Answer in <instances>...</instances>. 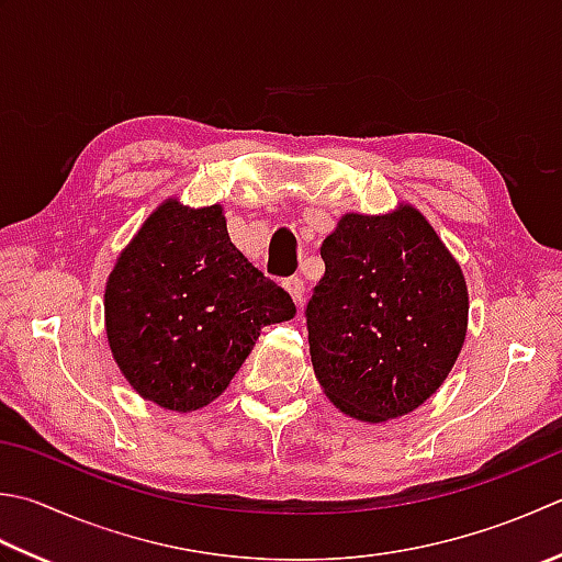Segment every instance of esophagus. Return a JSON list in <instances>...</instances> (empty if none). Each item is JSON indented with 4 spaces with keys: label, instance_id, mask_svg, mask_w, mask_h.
I'll return each mask as SVG.
<instances>
[{
    "label": "esophagus",
    "instance_id": "1",
    "mask_svg": "<svg viewBox=\"0 0 562 562\" xmlns=\"http://www.w3.org/2000/svg\"><path fill=\"white\" fill-rule=\"evenodd\" d=\"M284 290L290 292V296H292L296 306H302V304H304V282H302L300 278H290V280H284Z\"/></svg>",
    "mask_w": 562,
    "mask_h": 562
}]
</instances>
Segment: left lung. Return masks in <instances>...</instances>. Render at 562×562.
Returning <instances> with one entry per match:
<instances>
[{
	"label": "left lung",
	"mask_w": 562,
	"mask_h": 562,
	"mask_svg": "<svg viewBox=\"0 0 562 562\" xmlns=\"http://www.w3.org/2000/svg\"><path fill=\"white\" fill-rule=\"evenodd\" d=\"M326 266L306 331L316 380L360 422L422 406L456 366L468 331L465 278L414 206L346 214L322 244Z\"/></svg>",
	"instance_id": "1"
}]
</instances>
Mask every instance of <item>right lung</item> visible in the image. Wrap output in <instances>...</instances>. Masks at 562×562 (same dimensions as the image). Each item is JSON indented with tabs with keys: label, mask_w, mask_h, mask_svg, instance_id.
I'll return each mask as SVG.
<instances>
[{
	"label": "right lung",
	"mask_w": 562,
	"mask_h": 562,
	"mask_svg": "<svg viewBox=\"0 0 562 562\" xmlns=\"http://www.w3.org/2000/svg\"><path fill=\"white\" fill-rule=\"evenodd\" d=\"M104 314L131 387L165 409L194 412L228 387L260 328L290 322L296 306L231 244L222 206L170 200L121 252Z\"/></svg>",
	"instance_id": "right-lung-1"
}]
</instances>
